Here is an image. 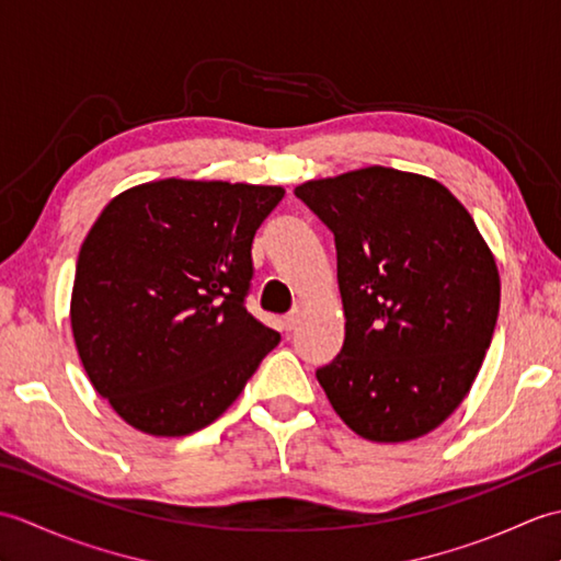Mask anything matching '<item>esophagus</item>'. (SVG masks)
Here are the masks:
<instances>
[{
	"label": "esophagus",
	"mask_w": 561,
	"mask_h": 561,
	"mask_svg": "<svg viewBox=\"0 0 561 561\" xmlns=\"http://www.w3.org/2000/svg\"><path fill=\"white\" fill-rule=\"evenodd\" d=\"M301 323V311L296 308V311H291L287 318H284V330H296Z\"/></svg>",
	"instance_id": "esophagus-1"
}]
</instances>
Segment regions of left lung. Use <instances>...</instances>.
<instances>
[{
    "instance_id": "8db88e82",
    "label": "left lung",
    "mask_w": 561,
    "mask_h": 561,
    "mask_svg": "<svg viewBox=\"0 0 561 561\" xmlns=\"http://www.w3.org/2000/svg\"><path fill=\"white\" fill-rule=\"evenodd\" d=\"M335 233L344 344L318 368L332 410L376 444L444 424L480 374L502 282L470 211L420 173L366 165L294 190Z\"/></svg>"
}]
</instances>
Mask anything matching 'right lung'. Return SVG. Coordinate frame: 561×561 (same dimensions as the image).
I'll return each mask as SVG.
<instances>
[{
    "instance_id": "right-lung-1",
    "label": "right lung",
    "mask_w": 561,
    "mask_h": 561,
    "mask_svg": "<svg viewBox=\"0 0 561 561\" xmlns=\"http://www.w3.org/2000/svg\"><path fill=\"white\" fill-rule=\"evenodd\" d=\"M282 185L141 183L83 238L71 335L91 386L149 436H187L231 408L279 332L245 311L255 231Z\"/></svg>"
}]
</instances>
